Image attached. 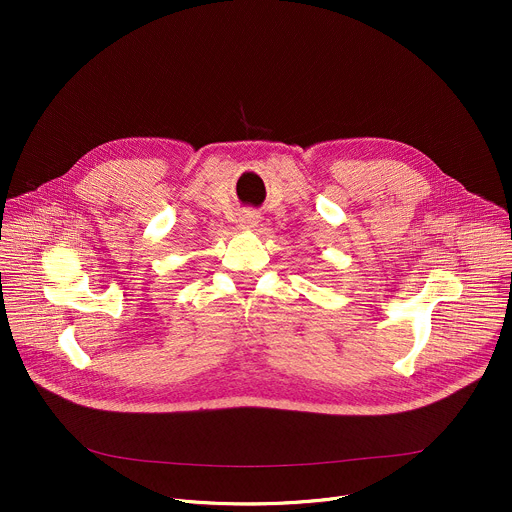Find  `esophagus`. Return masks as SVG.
<instances>
[{
	"label": "esophagus",
	"mask_w": 512,
	"mask_h": 512,
	"mask_svg": "<svg viewBox=\"0 0 512 512\" xmlns=\"http://www.w3.org/2000/svg\"><path fill=\"white\" fill-rule=\"evenodd\" d=\"M238 222H240V226H242V228H255V226L259 224V213H255V211H245V213H240Z\"/></svg>",
	"instance_id": "esophagus-1"
}]
</instances>
